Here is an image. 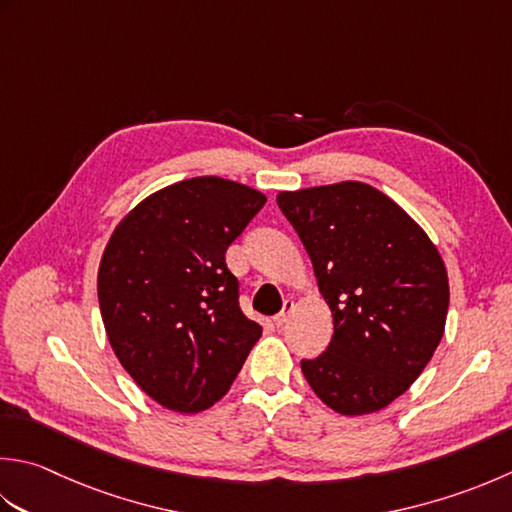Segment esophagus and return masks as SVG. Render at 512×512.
I'll use <instances>...</instances> for the list:
<instances>
[{
  "label": "esophagus",
  "instance_id": "1",
  "mask_svg": "<svg viewBox=\"0 0 512 512\" xmlns=\"http://www.w3.org/2000/svg\"><path fill=\"white\" fill-rule=\"evenodd\" d=\"M293 308H295V302H293V299H286V302H284V308H282V313H277V315L273 317L275 326H284V324L288 322L290 313H293Z\"/></svg>",
  "mask_w": 512,
  "mask_h": 512
}]
</instances>
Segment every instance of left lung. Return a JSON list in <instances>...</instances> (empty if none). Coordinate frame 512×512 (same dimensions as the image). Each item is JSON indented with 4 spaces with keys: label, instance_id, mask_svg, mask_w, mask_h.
I'll use <instances>...</instances> for the list:
<instances>
[{
    "label": "left lung",
    "instance_id": "1",
    "mask_svg": "<svg viewBox=\"0 0 512 512\" xmlns=\"http://www.w3.org/2000/svg\"><path fill=\"white\" fill-rule=\"evenodd\" d=\"M313 262L335 333L302 373L326 406L366 415L410 388L442 342L448 275L428 235L362 182L279 193Z\"/></svg>",
    "mask_w": 512,
    "mask_h": 512
}]
</instances>
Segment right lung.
<instances>
[{
  "instance_id": "add662e5",
  "label": "right lung",
  "mask_w": 512,
  "mask_h": 512,
  "mask_svg": "<svg viewBox=\"0 0 512 512\" xmlns=\"http://www.w3.org/2000/svg\"><path fill=\"white\" fill-rule=\"evenodd\" d=\"M264 204L255 188L193 177L146 197L110 237L97 275L108 342L164 408L219 402L262 335L239 308L226 250Z\"/></svg>"
}]
</instances>
